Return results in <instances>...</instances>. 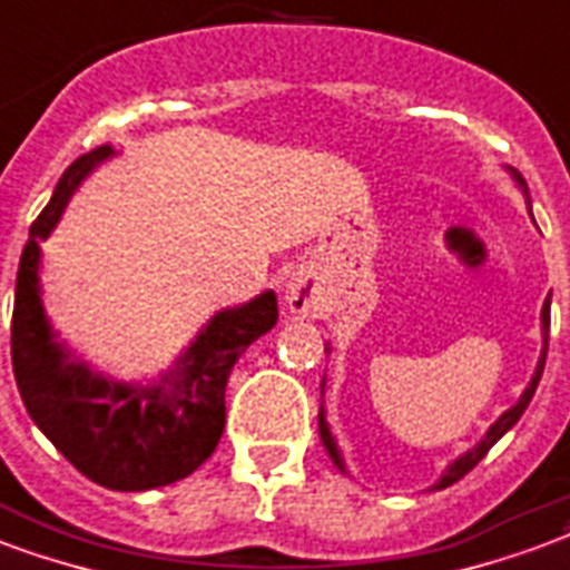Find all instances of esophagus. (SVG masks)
<instances>
[{"label":"esophagus","instance_id":"obj_1","mask_svg":"<svg viewBox=\"0 0 570 570\" xmlns=\"http://www.w3.org/2000/svg\"><path fill=\"white\" fill-rule=\"evenodd\" d=\"M285 303L294 315H315L321 309V291L306 273H294L285 282Z\"/></svg>","mask_w":570,"mask_h":570}]
</instances>
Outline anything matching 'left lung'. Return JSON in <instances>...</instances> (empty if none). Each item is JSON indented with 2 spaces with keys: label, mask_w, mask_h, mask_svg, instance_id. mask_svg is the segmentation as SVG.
Returning <instances> with one entry per match:
<instances>
[{
  "label": "left lung",
  "mask_w": 570,
  "mask_h": 570,
  "mask_svg": "<svg viewBox=\"0 0 570 570\" xmlns=\"http://www.w3.org/2000/svg\"><path fill=\"white\" fill-rule=\"evenodd\" d=\"M508 170H511L513 183L523 188L525 200H529V188H525V179L520 177V170H513V168H508ZM541 333H544V348H541V357H538V366H534L532 382H529V387H525V391H523V396L513 402L511 409H508V412H504L502 417H499V421H495L493 426H490V430H487V435H483L481 442L474 444L472 451H465L463 456H460V460H453V463L448 465V469H444L442 481L435 483V490H444V487H451V483L460 481L463 474L472 472L474 465L481 463L483 456H487V451H490V448H493V444L499 442V439H502L504 432L511 430L513 423L523 417L525 409H529V402H532L534 387H538V382H541V372H544V361H547V342H550V301H547L544 309H541ZM318 430H321V442H324V448H327V453H331V460H333V463H336V469H342V472H345V463H342L340 444H336L331 426H327V421H324V409H321V414H318Z\"/></svg>",
  "instance_id": "left-lung-1"
}]
</instances>
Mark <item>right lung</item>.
<instances>
[{"instance_id": "1", "label": "right lung", "mask_w": 570, "mask_h": 570, "mask_svg": "<svg viewBox=\"0 0 570 570\" xmlns=\"http://www.w3.org/2000/svg\"><path fill=\"white\" fill-rule=\"evenodd\" d=\"M114 156L98 147L68 165L53 198L29 228L11 315L17 391L57 451L107 490L140 493L195 472L225 430V387L234 363L279 318L276 294L216 312L158 384L110 382L57 342L41 303V246L62 219L77 186Z\"/></svg>"}]
</instances>
